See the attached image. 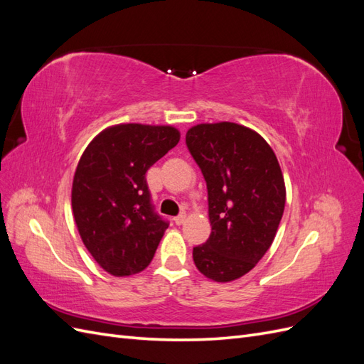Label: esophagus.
<instances>
[{
    "label": "esophagus",
    "instance_id": "obj_1",
    "mask_svg": "<svg viewBox=\"0 0 364 364\" xmlns=\"http://www.w3.org/2000/svg\"><path fill=\"white\" fill-rule=\"evenodd\" d=\"M185 218H186V214L182 213V214H179L178 217H174V223H176V225H183Z\"/></svg>",
    "mask_w": 364,
    "mask_h": 364
}]
</instances>
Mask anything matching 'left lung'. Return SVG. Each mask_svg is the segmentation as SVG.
Masks as SVG:
<instances>
[{
	"label": "left lung",
	"instance_id": "left-lung-1",
	"mask_svg": "<svg viewBox=\"0 0 364 364\" xmlns=\"http://www.w3.org/2000/svg\"><path fill=\"white\" fill-rule=\"evenodd\" d=\"M186 147L208 188L211 235L193 249L206 278L229 282L257 266L272 246L285 206L284 176L261 135L235 123L197 124Z\"/></svg>",
	"mask_w": 364,
	"mask_h": 364
}]
</instances>
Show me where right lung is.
Here are the masks:
<instances>
[{"instance_id": "obj_1", "label": "right lung", "mask_w": 364, "mask_h": 364, "mask_svg": "<svg viewBox=\"0 0 364 364\" xmlns=\"http://www.w3.org/2000/svg\"><path fill=\"white\" fill-rule=\"evenodd\" d=\"M179 139L171 126L118 124L83 151L73 181V214L83 245L114 277L144 270L170 225L155 211L146 173Z\"/></svg>"}]
</instances>
